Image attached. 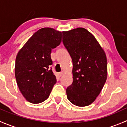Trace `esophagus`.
Instances as JSON below:
<instances>
[{
  "mask_svg": "<svg viewBox=\"0 0 127 127\" xmlns=\"http://www.w3.org/2000/svg\"><path fill=\"white\" fill-rule=\"evenodd\" d=\"M63 74H64L63 72H61L59 73L58 75H59V76H60V77H61V76H62L63 75Z\"/></svg>",
  "mask_w": 127,
  "mask_h": 127,
  "instance_id": "1",
  "label": "esophagus"
}]
</instances>
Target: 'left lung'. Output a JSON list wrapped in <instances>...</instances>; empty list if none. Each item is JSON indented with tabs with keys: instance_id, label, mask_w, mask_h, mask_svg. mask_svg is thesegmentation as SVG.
<instances>
[{
	"instance_id": "1",
	"label": "left lung",
	"mask_w": 127,
	"mask_h": 127,
	"mask_svg": "<svg viewBox=\"0 0 127 127\" xmlns=\"http://www.w3.org/2000/svg\"><path fill=\"white\" fill-rule=\"evenodd\" d=\"M63 43L73 63V82L66 89L67 99L79 107L88 106L96 99L107 79L106 53L83 28L63 32Z\"/></svg>"
}]
</instances>
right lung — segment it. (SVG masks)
<instances>
[{
	"instance_id": "obj_1",
	"label": "right lung",
	"mask_w": 127,
	"mask_h": 127,
	"mask_svg": "<svg viewBox=\"0 0 127 127\" xmlns=\"http://www.w3.org/2000/svg\"><path fill=\"white\" fill-rule=\"evenodd\" d=\"M62 33L53 28L38 30L18 53L15 73L20 92L28 101L38 104L49 97L56 79L50 66L52 48L61 42Z\"/></svg>"
}]
</instances>
